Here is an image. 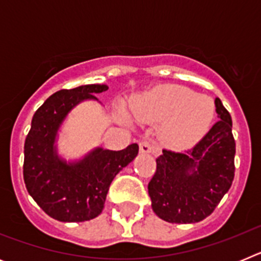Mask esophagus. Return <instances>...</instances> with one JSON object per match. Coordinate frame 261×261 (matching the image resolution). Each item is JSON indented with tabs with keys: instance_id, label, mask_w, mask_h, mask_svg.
I'll return each mask as SVG.
<instances>
[{
	"instance_id": "1",
	"label": "esophagus",
	"mask_w": 261,
	"mask_h": 261,
	"mask_svg": "<svg viewBox=\"0 0 261 261\" xmlns=\"http://www.w3.org/2000/svg\"><path fill=\"white\" fill-rule=\"evenodd\" d=\"M140 151L144 154L154 153V151H155V146H154L153 142L149 141V140H144V141L140 142Z\"/></svg>"
}]
</instances>
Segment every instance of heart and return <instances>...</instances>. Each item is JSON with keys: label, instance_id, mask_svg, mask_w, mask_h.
<instances>
[{"label": "heart", "instance_id": "obj_1", "mask_svg": "<svg viewBox=\"0 0 261 261\" xmlns=\"http://www.w3.org/2000/svg\"><path fill=\"white\" fill-rule=\"evenodd\" d=\"M214 103L209 96L197 95L179 85H167L136 96L130 111L136 119L162 121V137L175 147H188L208 132L214 119Z\"/></svg>", "mask_w": 261, "mask_h": 261}]
</instances>
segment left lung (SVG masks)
Segmentation results:
<instances>
[{
	"label": "left lung",
	"mask_w": 261,
	"mask_h": 261,
	"mask_svg": "<svg viewBox=\"0 0 261 261\" xmlns=\"http://www.w3.org/2000/svg\"><path fill=\"white\" fill-rule=\"evenodd\" d=\"M218 121L186 153L163 149L147 190L154 213L170 223L200 222L234 180L235 140L229 111L216 98Z\"/></svg>",
	"instance_id": "8db88e82"
}]
</instances>
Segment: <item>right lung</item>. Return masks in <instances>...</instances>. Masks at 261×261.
<instances>
[{
	"label": "right lung",
	"mask_w": 261,
	"mask_h": 261,
	"mask_svg": "<svg viewBox=\"0 0 261 261\" xmlns=\"http://www.w3.org/2000/svg\"><path fill=\"white\" fill-rule=\"evenodd\" d=\"M107 85L60 90L35 112L24 141L23 179L32 199L61 222H84L102 213L114 177L138 154L132 144L119 151L96 147L75 162H66L55 145L62 121L78 103L95 98Z\"/></svg>",
	"instance_id": "obj_1"
}]
</instances>
